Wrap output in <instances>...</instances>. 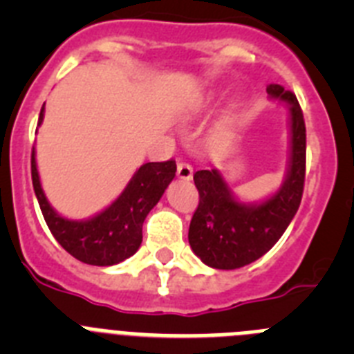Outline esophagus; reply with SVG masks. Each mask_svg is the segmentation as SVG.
I'll list each match as a JSON object with an SVG mask.
<instances>
[{
  "label": "esophagus",
  "mask_w": 354,
  "mask_h": 354,
  "mask_svg": "<svg viewBox=\"0 0 354 354\" xmlns=\"http://www.w3.org/2000/svg\"><path fill=\"white\" fill-rule=\"evenodd\" d=\"M177 177L183 180H189L193 177V167L189 162H179L177 165Z\"/></svg>",
  "instance_id": "obj_1"
}]
</instances>
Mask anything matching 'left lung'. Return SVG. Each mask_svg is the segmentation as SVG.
<instances>
[{
  "label": "left lung",
  "mask_w": 354,
  "mask_h": 354,
  "mask_svg": "<svg viewBox=\"0 0 354 354\" xmlns=\"http://www.w3.org/2000/svg\"><path fill=\"white\" fill-rule=\"evenodd\" d=\"M266 92L289 106L290 156L280 189L261 204H245L234 198L218 170L193 175L200 200L187 239L196 257L214 270H237L261 259L282 237L301 204L306 161L303 111L296 95L280 84H270Z\"/></svg>",
  "instance_id": "left-lung-1"
}]
</instances>
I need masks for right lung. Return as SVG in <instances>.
<instances>
[{"label":"right lung","instance_id":"right-lung-1","mask_svg":"<svg viewBox=\"0 0 354 354\" xmlns=\"http://www.w3.org/2000/svg\"><path fill=\"white\" fill-rule=\"evenodd\" d=\"M42 120L44 106L40 109L39 126ZM175 171L177 165L174 159L145 162L136 170L113 204L88 220L76 221L64 218L51 207L40 186L35 149L31 150V180L44 220L65 252L92 266L118 264L138 252L143 221L174 180Z\"/></svg>","mask_w":354,"mask_h":354}]
</instances>
